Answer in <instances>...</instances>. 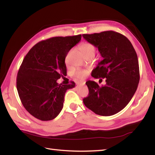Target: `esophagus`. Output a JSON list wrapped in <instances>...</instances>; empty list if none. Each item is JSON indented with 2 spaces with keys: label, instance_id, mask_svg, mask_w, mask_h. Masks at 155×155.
<instances>
[{
  "label": "esophagus",
  "instance_id": "34e87169",
  "mask_svg": "<svg viewBox=\"0 0 155 155\" xmlns=\"http://www.w3.org/2000/svg\"><path fill=\"white\" fill-rule=\"evenodd\" d=\"M78 84H85V81H78L77 83Z\"/></svg>",
  "mask_w": 155,
  "mask_h": 155
}]
</instances>
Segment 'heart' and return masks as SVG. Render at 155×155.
Segmentation results:
<instances>
[{
	"instance_id": "heart-1",
	"label": "heart",
	"mask_w": 155,
	"mask_h": 155,
	"mask_svg": "<svg viewBox=\"0 0 155 155\" xmlns=\"http://www.w3.org/2000/svg\"><path fill=\"white\" fill-rule=\"evenodd\" d=\"M79 49L80 51L82 52V53L84 54V56L88 54H94L95 53V51H96V48H95L94 45H93L91 42H83L80 46H79ZM66 64H68V61L67 59H66ZM87 73V71L84 70H81V69H78V70L75 71L73 74L76 77L79 78H83L85 76H86Z\"/></svg>"
}]
</instances>
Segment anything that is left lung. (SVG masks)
<instances>
[{
    "label": "left lung",
    "mask_w": 155,
    "mask_h": 155,
    "mask_svg": "<svg viewBox=\"0 0 155 155\" xmlns=\"http://www.w3.org/2000/svg\"><path fill=\"white\" fill-rule=\"evenodd\" d=\"M85 40L98 48L103 60L92 71L94 78H106V84L100 87L88 81L85 106L101 116H111L127 106L137 89L140 80L137 54L130 41L113 31L84 34Z\"/></svg>",
    "instance_id": "obj_1"
}]
</instances>
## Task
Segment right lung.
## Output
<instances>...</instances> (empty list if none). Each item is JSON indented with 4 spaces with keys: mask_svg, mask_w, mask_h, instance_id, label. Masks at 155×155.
<instances>
[{
    "mask_svg": "<svg viewBox=\"0 0 155 155\" xmlns=\"http://www.w3.org/2000/svg\"><path fill=\"white\" fill-rule=\"evenodd\" d=\"M81 39V35L56 37L40 41L23 59L16 77V88L23 106L34 117L54 119L63 107L67 89L75 83L58 84L67 74L65 58Z\"/></svg>",
    "mask_w": 155,
    "mask_h": 155,
    "instance_id": "1",
    "label": "right lung"
}]
</instances>
